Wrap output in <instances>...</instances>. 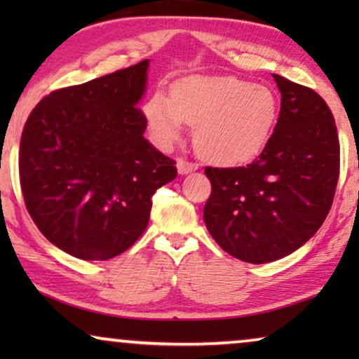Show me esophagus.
I'll return each mask as SVG.
<instances>
[{"mask_svg":"<svg viewBox=\"0 0 359 359\" xmlns=\"http://www.w3.org/2000/svg\"><path fill=\"white\" fill-rule=\"evenodd\" d=\"M176 166H178L180 175L191 173V171H194L196 168H198V165L193 163V161L186 160V158H178V161H176Z\"/></svg>","mask_w":359,"mask_h":359,"instance_id":"esophagus-1","label":"esophagus"}]
</instances>
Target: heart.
Masks as SVG:
<instances>
[{
    "instance_id": "obj_1",
    "label": "heart",
    "mask_w": 359,
    "mask_h": 359,
    "mask_svg": "<svg viewBox=\"0 0 359 359\" xmlns=\"http://www.w3.org/2000/svg\"><path fill=\"white\" fill-rule=\"evenodd\" d=\"M276 97L266 86L237 76H191L171 96L156 91L145 106L147 121L163 147L196 126L194 147L217 165H238L259 154L276 121Z\"/></svg>"
}]
</instances>
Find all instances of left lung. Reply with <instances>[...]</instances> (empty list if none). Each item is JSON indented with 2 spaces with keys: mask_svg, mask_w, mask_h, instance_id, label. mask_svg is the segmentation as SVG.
<instances>
[{
  "mask_svg": "<svg viewBox=\"0 0 359 359\" xmlns=\"http://www.w3.org/2000/svg\"><path fill=\"white\" fill-rule=\"evenodd\" d=\"M278 124L247 166H205L212 191L204 222L219 247L263 264L302 247L320 229L340 176V142L330 107L312 88L273 75Z\"/></svg>",
  "mask_w": 359,
  "mask_h": 359,
  "instance_id": "obj_1",
  "label": "left lung"
}]
</instances>
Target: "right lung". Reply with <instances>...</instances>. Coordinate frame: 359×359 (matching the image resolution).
<instances>
[{
  "instance_id": "add662e5",
  "label": "right lung",
  "mask_w": 359,
  "mask_h": 359,
  "mask_svg": "<svg viewBox=\"0 0 359 359\" xmlns=\"http://www.w3.org/2000/svg\"><path fill=\"white\" fill-rule=\"evenodd\" d=\"M149 60L60 88L29 114L19 145L27 212L48 242L80 259H109L134 245L151 196L176 161L144 139L139 109Z\"/></svg>"
}]
</instances>
